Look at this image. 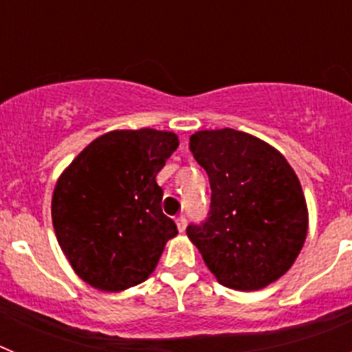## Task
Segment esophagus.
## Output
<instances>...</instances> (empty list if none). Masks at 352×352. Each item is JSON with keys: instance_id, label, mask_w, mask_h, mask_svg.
I'll return each mask as SVG.
<instances>
[{"instance_id": "esophagus-1", "label": "esophagus", "mask_w": 352, "mask_h": 352, "mask_svg": "<svg viewBox=\"0 0 352 352\" xmlns=\"http://www.w3.org/2000/svg\"><path fill=\"white\" fill-rule=\"evenodd\" d=\"M176 226H178V231L183 232L185 231V227H186V219L183 217V214H179L178 219H176Z\"/></svg>"}]
</instances>
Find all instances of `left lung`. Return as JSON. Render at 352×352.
Returning a JSON list of instances; mask_svg holds the SVG:
<instances>
[{"label":"left lung","mask_w":352,"mask_h":352,"mask_svg":"<svg viewBox=\"0 0 352 352\" xmlns=\"http://www.w3.org/2000/svg\"><path fill=\"white\" fill-rule=\"evenodd\" d=\"M194 158L208 173L210 217L186 227L219 284L259 291L278 280L303 248L309 210L284 155L234 129L199 130Z\"/></svg>","instance_id":"8db88e82"}]
</instances>
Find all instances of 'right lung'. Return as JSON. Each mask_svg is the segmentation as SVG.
<instances>
[{"mask_svg":"<svg viewBox=\"0 0 352 352\" xmlns=\"http://www.w3.org/2000/svg\"><path fill=\"white\" fill-rule=\"evenodd\" d=\"M179 146L174 132L113 130L72 160L54 186L52 226L76 275L104 292L141 284L178 234L162 213L157 174Z\"/></svg>","mask_w":352,"mask_h":352,"instance_id":"add662e5","label":"right lung"}]
</instances>
